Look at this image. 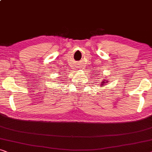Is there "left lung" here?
<instances>
[{
	"label": "left lung",
	"instance_id": "1",
	"mask_svg": "<svg viewBox=\"0 0 152 152\" xmlns=\"http://www.w3.org/2000/svg\"><path fill=\"white\" fill-rule=\"evenodd\" d=\"M106 83H107V82H106ZM104 83H105V82H104V80H102V83H101V84H100V85H101V87H104L103 85H105V84H104Z\"/></svg>",
	"mask_w": 152,
	"mask_h": 152
}]
</instances>
